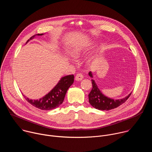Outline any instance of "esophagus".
<instances>
[{
    "label": "esophagus",
    "mask_w": 152,
    "mask_h": 152,
    "mask_svg": "<svg viewBox=\"0 0 152 152\" xmlns=\"http://www.w3.org/2000/svg\"><path fill=\"white\" fill-rule=\"evenodd\" d=\"M83 78V76L82 73H77L76 75V77H75V79L76 80H81Z\"/></svg>",
    "instance_id": "34e87169"
}]
</instances>
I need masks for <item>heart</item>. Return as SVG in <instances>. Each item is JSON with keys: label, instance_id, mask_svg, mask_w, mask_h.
Here are the masks:
<instances>
[{"label": "heart", "instance_id": "1", "mask_svg": "<svg viewBox=\"0 0 152 152\" xmlns=\"http://www.w3.org/2000/svg\"><path fill=\"white\" fill-rule=\"evenodd\" d=\"M81 49L80 48H76L74 49L72 52H71V56L75 58H77L80 56L81 54Z\"/></svg>", "mask_w": 152, "mask_h": 152}]
</instances>
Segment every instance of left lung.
<instances>
[{"label": "left lung", "instance_id": "left-lung-1", "mask_svg": "<svg viewBox=\"0 0 152 152\" xmlns=\"http://www.w3.org/2000/svg\"><path fill=\"white\" fill-rule=\"evenodd\" d=\"M88 74L90 77H93L91 72H90ZM91 82L93 88L91 92L88 94L89 102L91 106L95 107L96 109L99 110L108 111L114 109V108L117 107L124 103L132 94V93H130L124 99L115 100L104 96L98 88L95 81L93 79H91Z\"/></svg>", "mask_w": 152, "mask_h": 152}]
</instances>
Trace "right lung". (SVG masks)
<instances>
[{
	"instance_id": "obj_1",
	"label": "right lung",
	"mask_w": 152,
	"mask_h": 152,
	"mask_svg": "<svg viewBox=\"0 0 152 152\" xmlns=\"http://www.w3.org/2000/svg\"><path fill=\"white\" fill-rule=\"evenodd\" d=\"M43 34H38L30 38L32 39L35 35H42ZM29 41L28 39L26 42ZM74 82L73 75H68L61 78L53 89L44 97L39 100H31L25 97V99L30 104L41 110H51L61 105L64 99L65 96L70 86Z\"/></svg>"
}]
</instances>
